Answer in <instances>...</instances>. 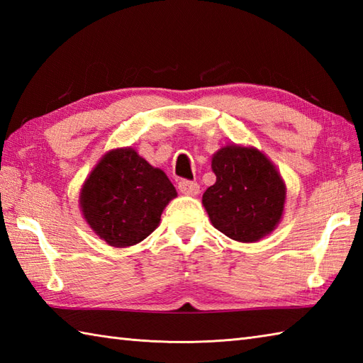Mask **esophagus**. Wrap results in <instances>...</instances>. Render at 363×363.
Instances as JSON below:
<instances>
[{"label": "esophagus", "mask_w": 363, "mask_h": 363, "mask_svg": "<svg viewBox=\"0 0 363 363\" xmlns=\"http://www.w3.org/2000/svg\"><path fill=\"white\" fill-rule=\"evenodd\" d=\"M177 189H179L181 194L189 195V196H195L199 194V186L195 181H189V179H182L177 184Z\"/></svg>", "instance_id": "obj_1"}]
</instances>
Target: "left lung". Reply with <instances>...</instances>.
Wrapping results in <instances>:
<instances>
[{"mask_svg":"<svg viewBox=\"0 0 363 363\" xmlns=\"http://www.w3.org/2000/svg\"><path fill=\"white\" fill-rule=\"evenodd\" d=\"M217 182L203 204L213 228L237 242H257L279 223L285 186L274 165L254 148L229 145L212 157Z\"/></svg>","mask_w":363,"mask_h":363,"instance_id":"8db88e82","label":"left lung"}]
</instances>
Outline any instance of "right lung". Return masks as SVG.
<instances>
[{
    "label": "right lung",
    "instance_id": "add662e5",
    "mask_svg": "<svg viewBox=\"0 0 363 363\" xmlns=\"http://www.w3.org/2000/svg\"><path fill=\"white\" fill-rule=\"evenodd\" d=\"M176 189L167 174L130 150L107 152L81 190L84 218L111 246L125 248L148 237Z\"/></svg>",
    "mask_w": 363,
    "mask_h": 363
}]
</instances>
